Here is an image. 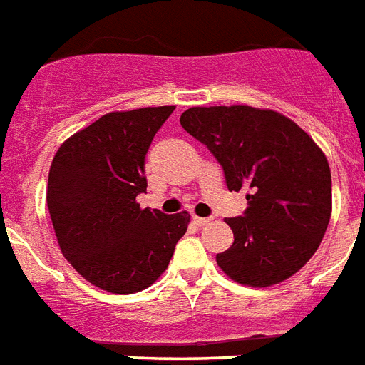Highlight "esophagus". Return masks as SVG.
Instances as JSON below:
<instances>
[{
  "instance_id": "esophagus-1",
  "label": "esophagus",
  "mask_w": 365,
  "mask_h": 365,
  "mask_svg": "<svg viewBox=\"0 0 365 365\" xmlns=\"http://www.w3.org/2000/svg\"><path fill=\"white\" fill-rule=\"evenodd\" d=\"M210 221H212V219H210V217H197V215L192 217V223L198 225V227H204V225H210Z\"/></svg>"
}]
</instances>
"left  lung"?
<instances>
[{
  "label": "left lung",
  "mask_w": 365,
  "mask_h": 365,
  "mask_svg": "<svg viewBox=\"0 0 365 365\" xmlns=\"http://www.w3.org/2000/svg\"><path fill=\"white\" fill-rule=\"evenodd\" d=\"M217 159L247 208L225 219L234 232L219 268L242 285L289 279L313 257L331 213V174L321 148L294 121L253 106H192L180 118Z\"/></svg>",
  "instance_id": "obj_1"
}]
</instances>
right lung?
I'll list each match as a JSON object with an SVG mask.
<instances>
[{
    "label": "right lung",
    "instance_id": "obj_1",
    "mask_svg": "<svg viewBox=\"0 0 365 365\" xmlns=\"http://www.w3.org/2000/svg\"><path fill=\"white\" fill-rule=\"evenodd\" d=\"M176 106L110 112L59 146L46 202L61 253L86 281L115 294L146 289L167 269L189 213L142 210L146 153Z\"/></svg>",
    "mask_w": 365,
    "mask_h": 365
}]
</instances>
